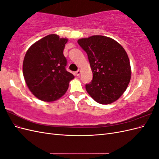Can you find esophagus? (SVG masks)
<instances>
[{"mask_svg":"<svg viewBox=\"0 0 159 159\" xmlns=\"http://www.w3.org/2000/svg\"><path fill=\"white\" fill-rule=\"evenodd\" d=\"M75 74H76L77 76H79L80 75V74H81V71L80 70H78V71H75Z\"/></svg>","mask_w":159,"mask_h":159,"instance_id":"34e87169","label":"esophagus"}]
</instances>
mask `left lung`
Returning <instances> with one entry per match:
<instances>
[{"label":"left lung","instance_id":"left-lung-1","mask_svg":"<svg viewBox=\"0 0 159 159\" xmlns=\"http://www.w3.org/2000/svg\"><path fill=\"white\" fill-rule=\"evenodd\" d=\"M79 45L87 53L93 80L85 89L96 102L109 104L126 90L131 70L127 52L112 38L96 35L81 38Z\"/></svg>","mask_w":159,"mask_h":159}]
</instances>
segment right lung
<instances>
[{
  "mask_svg": "<svg viewBox=\"0 0 159 159\" xmlns=\"http://www.w3.org/2000/svg\"><path fill=\"white\" fill-rule=\"evenodd\" d=\"M67 38L49 34L33 44L23 61V75L32 94L42 101L54 102L63 96L74 75L66 71L63 52Z\"/></svg>",
  "mask_w": 159,
  "mask_h": 159,
  "instance_id": "add662e5",
  "label": "right lung"
}]
</instances>
